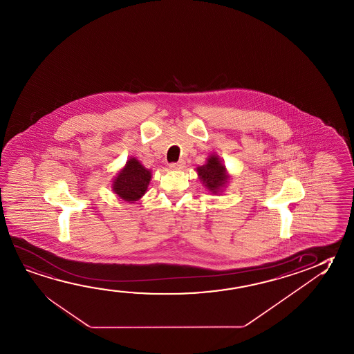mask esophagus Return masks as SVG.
I'll list each match as a JSON object with an SVG mask.
<instances>
[{"label": "esophagus", "mask_w": 354, "mask_h": 354, "mask_svg": "<svg viewBox=\"0 0 354 354\" xmlns=\"http://www.w3.org/2000/svg\"><path fill=\"white\" fill-rule=\"evenodd\" d=\"M184 165H185V163L183 160H180V162H176V163L169 164V168L173 169V170H179V169L184 168Z\"/></svg>", "instance_id": "obj_1"}]
</instances>
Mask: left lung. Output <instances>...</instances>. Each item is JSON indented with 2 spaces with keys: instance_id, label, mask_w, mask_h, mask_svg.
<instances>
[{
  "instance_id": "left-lung-1",
  "label": "left lung",
  "mask_w": 354,
  "mask_h": 354,
  "mask_svg": "<svg viewBox=\"0 0 354 354\" xmlns=\"http://www.w3.org/2000/svg\"><path fill=\"white\" fill-rule=\"evenodd\" d=\"M197 173H198V176H200L202 183L213 194H217L218 190L228 180L225 167L219 162L217 156H211L208 158V160H207L205 165L197 168Z\"/></svg>"
}]
</instances>
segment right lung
I'll return each instance as SVG.
<instances>
[{
	"label": "right lung",
	"mask_w": 354,
	"mask_h": 354,
	"mask_svg": "<svg viewBox=\"0 0 354 354\" xmlns=\"http://www.w3.org/2000/svg\"><path fill=\"white\" fill-rule=\"evenodd\" d=\"M151 176V171L145 168L136 158H132L116 176L113 190L125 201H137L146 194Z\"/></svg>",
	"instance_id": "right-lung-1"
}]
</instances>
